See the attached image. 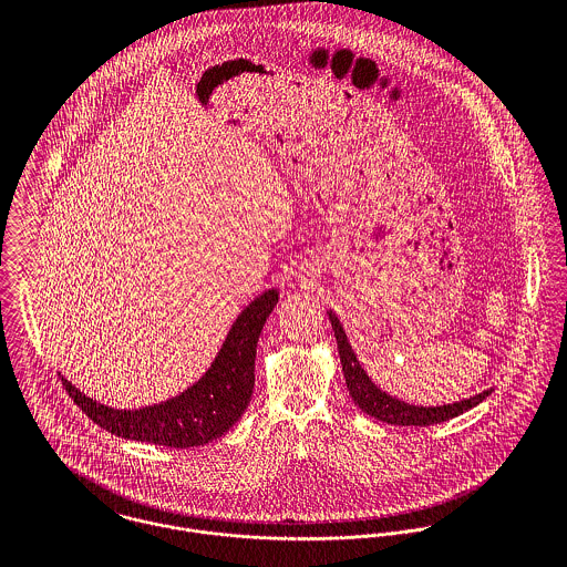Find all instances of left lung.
<instances>
[{
  "mask_svg": "<svg viewBox=\"0 0 567 567\" xmlns=\"http://www.w3.org/2000/svg\"><path fill=\"white\" fill-rule=\"evenodd\" d=\"M327 315H329V323H331L336 342H338V355H340L344 382H347V389H349V395H351L353 404L358 405L362 412H367V414H371V416H375L384 423H391V425H434V423L454 419V416L472 410L474 405L481 404L483 400L491 395V389H486V391L470 398V400L454 402V404L434 405V408L432 405L423 408V405L405 404L402 400L389 395L386 391H380L371 382L367 371L360 367L338 317L331 310Z\"/></svg>",
  "mask_w": 567,
  "mask_h": 567,
  "instance_id": "1",
  "label": "left lung"
}]
</instances>
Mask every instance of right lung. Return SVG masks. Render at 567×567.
I'll use <instances>...</instances> for the list:
<instances>
[{
	"instance_id": "obj_1",
	"label": "right lung",
	"mask_w": 567,
	"mask_h": 567,
	"mask_svg": "<svg viewBox=\"0 0 567 567\" xmlns=\"http://www.w3.org/2000/svg\"><path fill=\"white\" fill-rule=\"evenodd\" d=\"M277 301V288L250 301L231 324L207 373L187 391L162 404L117 410L82 395L65 378H61L63 386L93 423L115 436L176 450L212 443L236 425L250 402L257 340Z\"/></svg>"
}]
</instances>
